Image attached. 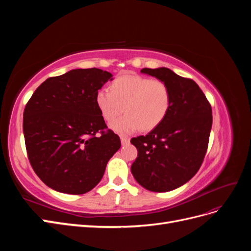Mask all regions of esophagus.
<instances>
[{"instance_id": "esophagus-1", "label": "esophagus", "mask_w": 251, "mask_h": 251, "mask_svg": "<svg viewBox=\"0 0 251 251\" xmlns=\"http://www.w3.org/2000/svg\"><path fill=\"white\" fill-rule=\"evenodd\" d=\"M120 140H121V144H123V146H126V144L130 142V139H128L127 137H121Z\"/></svg>"}]
</instances>
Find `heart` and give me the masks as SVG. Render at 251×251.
<instances>
[{"instance_id": "heart-1", "label": "heart", "mask_w": 251, "mask_h": 251, "mask_svg": "<svg viewBox=\"0 0 251 251\" xmlns=\"http://www.w3.org/2000/svg\"><path fill=\"white\" fill-rule=\"evenodd\" d=\"M110 92L98 91L95 101L101 116L112 121L124 111L126 115L113 121L110 127L118 134L154 130L168 116L172 92L161 79L140 75H120L110 83Z\"/></svg>"}]
</instances>
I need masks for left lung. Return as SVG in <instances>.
Segmentation results:
<instances>
[{
  "mask_svg": "<svg viewBox=\"0 0 251 251\" xmlns=\"http://www.w3.org/2000/svg\"><path fill=\"white\" fill-rule=\"evenodd\" d=\"M141 72L168 83L172 104L168 116L156 128L132 138L138 156L131 172L148 191L170 192L185 184L200 169L208 147L211 107L193 79L164 67L143 68Z\"/></svg>",
  "mask_w": 251,
  "mask_h": 251,
  "instance_id": "obj_1",
  "label": "left lung"
}]
</instances>
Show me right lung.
I'll use <instances>...</instances> for the list:
<instances>
[{"label":"right lung","instance_id":"right-lung-1","mask_svg":"<svg viewBox=\"0 0 251 251\" xmlns=\"http://www.w3.org/2000/svg\"><path fill=\"white\" fill-rule=\"evenodd\" d=\"M112 76L97 68L74 69L45 80L26 104L23 131L28 159L39 178L56 192H90L121 146L95 101Z\"/></svg>","mask_w":251,"mask_h":251}]
</instances>
